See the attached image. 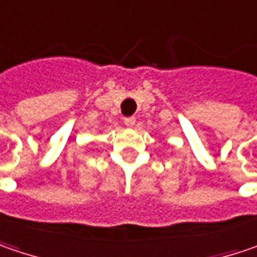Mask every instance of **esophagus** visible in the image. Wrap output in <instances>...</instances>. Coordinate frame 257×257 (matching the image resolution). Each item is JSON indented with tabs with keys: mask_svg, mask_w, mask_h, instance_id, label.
<instances>
[{
	"mask_svg": "<svg viewBox=\"0 0 257 257\" xmlns=\"http://www.w3.org/2000/svg\"><path fill=\"white\" fill-rule=\"evenodd\" d=\"M123 123H125L128 128H132V126L135 125V117H134V116H131V117H125V119H123Z\"/></svg>",
	"mask_w": 257,
	"mask_h": 257,
	"instance_id": "1",
	"label": "esophagus"
}]
</instances>
